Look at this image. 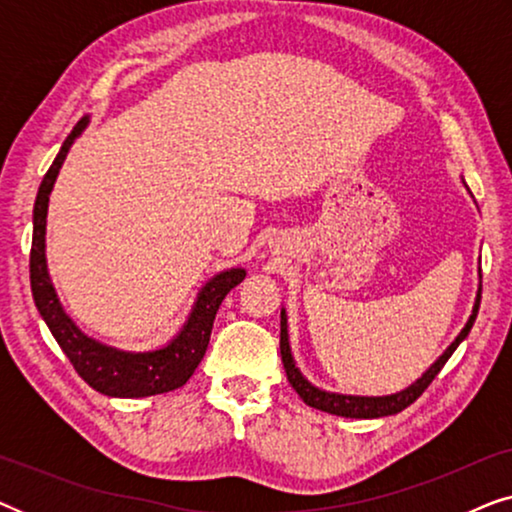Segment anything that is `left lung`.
Segmentation results:
<instances>
[{
	"instance_id": "obj_1",
	"label": "left lung",
	"mask_w": 512,
	"mask_h": 512,
	"mask_svg": "<svg viewBox=\"0 0 512 512\" xmlns=\"http://www.w3.org/2000/svg\"><path fill=\"white\" fill-rule=\"evenodd\" d=\"M480 298H482V289L478 293V303H475V310L471 314V319H468V324L464 326V331L457 335V340L452 342L450 347H447V352L440 356V359L433 363V366L426 370V373L419 377V380L408 387L405 391H398V394H391V396H375V398H368V396H340V394H326V391H319L314 389L310 382L305 380L303 375H300V370L296 368V363L291 359V349H289V333H286V319H284V312H282V331H279V352H282V363H284V370H286V377H289V384L293 389H296V394L303 398V401L310 405V408H317L321 412H331V415H338V417H354V419H373V417H387V415H396V412H401L408 408L410 403H415L419 396L424 394L426 387L436 380V375L443 370V366L450 359L454 349L459 347V342L466 338L468 331H471L473 324H475V317H478V310H480Z\"/></svg>"
}]
</instances>
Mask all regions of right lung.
Wrapping results in <instances>:
<instances>
[{
    "label": "right lung",
    "instance_id": "1",
    "mask_svg": "<svg viewBox=\"0 0 512 512\" xmlns=\"http://www.w3.org/2000/svg\"><path fill=\"white\" fill-rule=\"evenodd\" d=\"M88 118H81L69 132L65 144L53 165L48 167L41 181L37 202H34V233H32V251H30V284L32 296L37 303V310L51 328L53 338L58 340L62 352L72 361L76 373L86 380L90 387L100 391L104 396L118 398H142L156 396L165 391L179 389L188 382V377L195 373L202 356L207 352L209 335H212L214 317L219 312L221 300L228 296L230 289H235L242 282L247 272L244 270H226L216 275L205 289L200 291L198 303H195L191 319L186 321L184 331L174 338L170 345L156 352L146 354H128L118 349L104 347L100 342L90 340L79 328L72 324V319L62 312L55 296L51 279L46 272L44 256V235H46V212H48V195L58 177L62 160H65L69 146L74 137L81 135L86 128Z\"/></svg>",
    "mask_w": 512,
    "mask_h": 512
}]
</instances>
